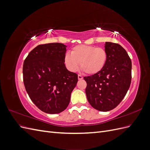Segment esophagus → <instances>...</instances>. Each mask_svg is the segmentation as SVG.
<instances>
[{
    "label": "esophagus",
    "instance_id": "1",
    "mask_svg": "<svg viewBox=\"0 0 150 150\" xmlns=\"http://www.w3.org/2000/svg\"><path fill=\"white\" fill-rule=\"evenodd\" d=\"M78 79L79 80H82L83 79V77L81 76V75H80V74H78Z\"/></svg>",
    "mask_w": 150,
    "mask_h": 150
}]
</instances>
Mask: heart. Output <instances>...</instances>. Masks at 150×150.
Listing matches in <instances>:
<instances>
[{
    "label": "heart",
    "instance_id": "heart-1",
    "mask_svg": "<svg viewBox=\"0 0 150 150\" xmlns=\"http://www.w3.org/2000/svg\"><path fill=\"white\" fill-rule=\"evenodd\" d=\"M108 54L105 49L94 46L78 45L72 49L71 54L64 56V64L71 72L81 69L86 74L94 75L100 72L105 67Z\"/></svg>",
    "mask_w": 150,
    "mask_h": 150
}]
</instances>
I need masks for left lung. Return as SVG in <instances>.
I'll list each match as a JSON object with an SVG mask.
<instances>
[{"mask_svg": "<svg viewBox=\"0 0 150 150\" xmlns=\"http://www.w3.org/2000/svg\"><path fill=\"white\" fill-rule=\"evenodd\" d=\"M106 64L98 74L84 77L88 101L100 111L113 110L121 102L131 82V61L120 44L106 42Z\"/></svg>", "mask_w": 150, "mask_h": 150, "instance_id": "1", "label": "left lung"}]
</instances>
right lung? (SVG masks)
<instances>
[{"label": "right lung", "mask_w": 150, "mask_h": 150, "mask_svg": "<svg viewBox=\"0 0 150 150\" xmlns=\"http://www.w3.org/2000/svg\"><path fill=\"white\" fill-rule=\"evenodd\" d=\"M66 46L62 43L40 44L24 62L23 81L27 93L42 111L57 114L65 110L78 83V74L64 64Z\"/></svg>", "instance_id": "add662e5"}]
</instances>
